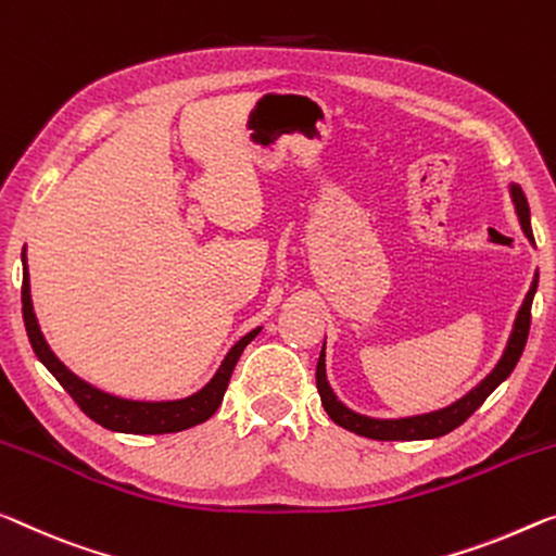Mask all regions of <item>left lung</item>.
I'll list each match as a JSON object with an SVG mask.
<instances>
[{"mask_svg": "<svg viewBox=\"0 0 556 556\" xmlns=\"http://www.w3.org/2000/svg\"><path fill=\"white\" fill-rule=\"evenodd\" d=\"M509 191H511V201H515V208H517V216H519V224H522L525 236L534 243L525 193L519 186H511ZM536 283H540V270L534 273L532 288H529L525 303H522V307H519L515 328H511V336H509V343H507L505 355H502L497 367L486 375L480 386L469 390L465 397H459L457 403H452L450 407L434 409V413L400 417V420H375V417H365V415L353 413V409H348L328 386L326 345H323L320 357H318V367H315V382H318L320 403H323V407H326V413L330 415V420L340 427H345V430H350V432L363 434V438H370V440H432V438H442V434L452 432L455 427L463 425L467 417L472 415L475 409L480 407L484 400L502 386V382L509 378V372L515 370L519 357H522L525 345H527V336H529V323H532V301L536 293Z\"/></svg>", "mask_w": 556, "mask_h": 556, "instance_id": "1", "label": "left lung"}]
</instances>
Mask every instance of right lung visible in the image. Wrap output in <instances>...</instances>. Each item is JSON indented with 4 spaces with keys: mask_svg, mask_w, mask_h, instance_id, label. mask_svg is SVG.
Masks as SVG:
<instances>
[{
    "mask_svg": "<svg viewBox=\"0 0 556 556\" xmlns=\"http://www.w3.org/2000/svg\"><path fill=\"white\" fill-rule=\"evenodd\" d=\"M27 251V249H24ZM22 251V315H24V328H27L29 343L34 353L41 363H45L47 370L54 375L66 392H70L72 400L81 407L84 415H89L93 422L114 432H129V434H164V432H181L189 430L193 425L206 422L208 417L216 413L220 400H224V392L228 388L230 375H233V367L241 357L243 348L251 343V340L258 336L261 328L251 330L249 336H243L238 343L228 350V355L220 363L218 372L213 375L206 388L193 392L191 397L184 400H168V403H141V400H124L116 395H109V392H101L89 382L66 367L59 357L51 353L47 345L45 336H41L37 315H34L31 307V295H29V270H27V255Z\"/></svg>",
    "mask_w": 556,
    "mask_h": 556,
    "instance_id": "right-lung-1",
    "label": "right lung"
}]
</instances>
